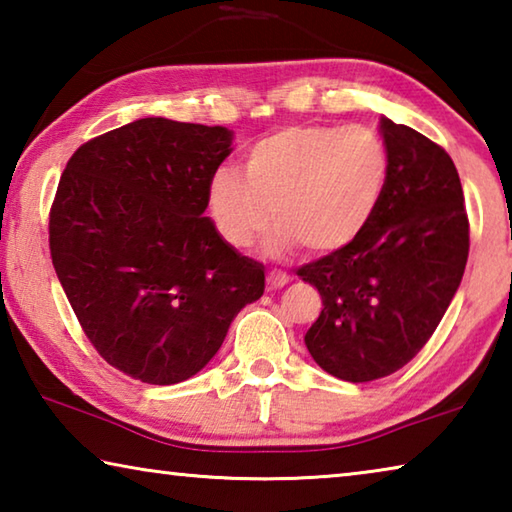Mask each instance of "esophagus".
Segmentation results:
<instances>
[{"mask_svg": "<svg viewBox=\"0 0 512 512\" xmlns=\"http://www.w3.org/2000/svg\"><path fill=\"white\" fill-rule=\"evenodd\" d=\"M289 280H291V277H289L287 273H282V271H271V273L266 275L268 289H282V287H287Z\"/></svg>", "mask_w": 512, "mask_h": 512, "instance_id": "1", "label": "esophagus"}]
</instances>
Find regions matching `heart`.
<instances>
[{
  "instance_id": "heart-1",
  "label": "heart",
  "mask_w": 512,
  "mask_h": 512,
  "mask_svg": "<svg viewBox=\"0 0 512 512\" xmlns=\"http://www.w3.org/2000/svg\"><path fill=\"white\" fill-rule=\"evenodd\" d=\"M388 178L391 153L370 128L289 126L250 146L244 176L214 171L207 201L232 248L257 244L273 214V250L334 253L368 228Z\"/></svg>"
}]
</instances>
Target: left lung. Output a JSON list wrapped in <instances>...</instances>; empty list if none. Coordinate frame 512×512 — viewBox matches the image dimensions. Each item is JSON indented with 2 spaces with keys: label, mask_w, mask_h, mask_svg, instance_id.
Listing matches in <instances>:
<instances>
[{
  "label": "left lung",
  "mask_w": 512,
  "mask_h": 512,
  "mask_svg": "<svg viewBox=\"0 0 512 512\" xmlns=\"http://www.w3.org/2000/svg\"><path fill=\"white\" fill-rule=\"evenodd\" d=\"M379 131L391 153L379 210L350 246L298 268L323 298L307 350L352 384L393 375L424 348L470 253L461 178L447 151L386 117Z\"/></svg>",
  "instance_id": "left-lung-1"
}]
</instances>
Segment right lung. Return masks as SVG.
I'll use <instances>...</instances> for the list:
<instances>
[{
	"label": "right lung",
	"mask_w": 512,
	"mask_h": 512,
	"mask_svg": "<svg viewBox=\"0 0 512 512\" xmlns=\"http://www.w3.org/2000/svg\"><path fill=\"white\" fill-rule=\"evenodd\" d=\"M232 131L137 119L69 158L49 212L51 262L85 336L112 368L169 386L205 368L264 266L216 232L207 189Z\"/></svg>",
	"instance_id": "1"
}]
</instances>
